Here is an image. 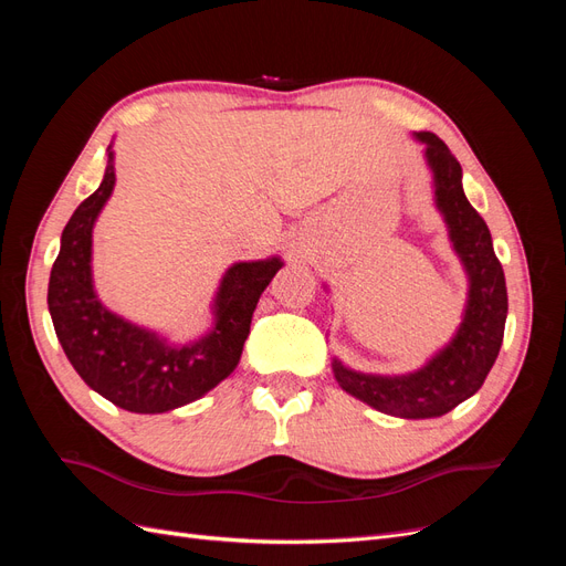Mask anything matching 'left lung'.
<instances>
[{
    "instance_id": "8db88e82",
    "label": "left lung",
    "mask_w": 566,
    "mask_h": 566,
    "mask_svg": "<svg viewBox=\"0 0 566 566\" xmlns=\"http://www.w3.org/2000/svg\"><path fill=\"white\" fill-rule=\"evenodd\" d=\"M427 144V163L434 175L437 208L449 224L451 243L470 276L465 316L451 345L430 364L408 375H366L333 364L335 380L352 397L397 418H439L470 399L484 385L503 345L507 316L505 273L493 252L486 221L462 191V167L449 146L432 132H418Z\"/></svg>"
}]
</instances>
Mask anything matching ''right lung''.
<instances>
[{"instance_id": "add662e5", "label": "right lung", "mask_w": 566, "mask_h": 566, "mask_svg": "<svg viewBox=\"0 0 566 566\" xmlns=\"http://www.w3.org/2000/svg\"><path fill=\"white\" fill-rule=\"evenodd\" d=\"M115 184L113 150L106 175L61 235L51 266L49 314L80 378L132 413H165L200 399L241 361L250 321L264 287L283 266L279 256L233 264L219 285L214 328L193 345L172 347L98 302L92 285V229Z\"/></svg>"}]
</instances>
